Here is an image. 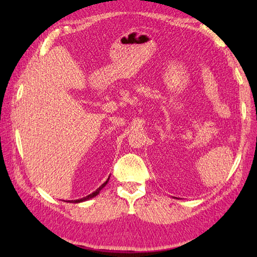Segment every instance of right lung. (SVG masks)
<instances>
[{
  "instance_id": "1",
  "label": "right lung",
  "mask_w": 257,
  "mask_h": 257,
  "mask_svg": "<svg viewBox=\"0 0 257 257\" xmlns=\"http://www.w3.org/2000/svg\"><path fill=\"white\" fill-rule=\"evenodd\" d=\"M108 180H109V178L107 179V181L105 182V183H102L99 188H98L96 191H94V192H92L91 194H89V195H87V196H85V198H81V199H78V200H72V201H66V202H69V203H79V202H83V201H86V200H88V199H91V198H94V196H96L98 193L100 192V190L105 187V185L107 184V182H108Z\"/></svg>"
}]
</instances>
